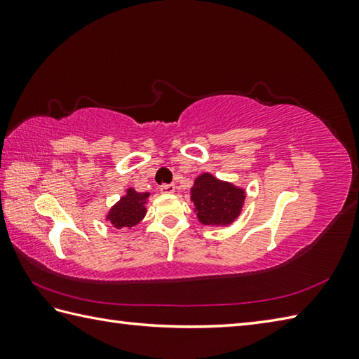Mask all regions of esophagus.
<instances>
[{"mask_svg":"<svg viewBox=\"0 0 359 359\" xmlns=\"http://www.w3.org/2000/svg\"><path fill=\"white\" fill-rule=\"evenodd\" d=\"M160 191L163 194H172L175 191V187L174 185H162L160 187Z\"/></svg>","mask_w":359,"mask_h":359,"instance_id":"obj_1","label":"esophagus"}]
</instances>
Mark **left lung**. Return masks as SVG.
Here are the masks:
<instances>
[{"mask_svg": "<svg viewBox=\"0 0 359 359\" xmlns=\"http://www.w3.org/2000/svg\"><path fill=\"white\" fill-rule=\"evenodd\" d=\"M191 201L199 222L226 226L239 217L245 202V189L203 172L194 180Z\"/></svg>", "mask_w": 359, "mask_h": 359, "instance_id": "obj_1", "label": "left lung"}]
</instances>
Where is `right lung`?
Listing matches in <instances>:
<instances>
[{"instance_id":"add662e5","label":"right lung","mask_w":359,"mask_h":359,"mask_svg":"<svg viewBox=\"0 0 359 359\" xmlns=\"http://www.w3.org/2000/svg\"><path fill=\"white\" fill-rule=\"evenodd\" d=\"M149 193H137L134 188H128L126 194L109 210L106 220L116 228H133L147 215V202Z\"/></svg>"}]
</instances>
